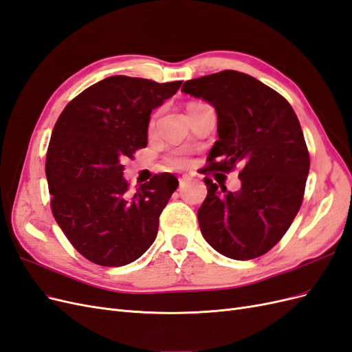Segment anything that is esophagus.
I'll return each mask as SVG.
<instances>
[{
  "mask_svg": "<svg viewBox=\"0 0 352 352\" xmlns=\"http://www.w3.org/2000/svg\"><path fill=\"white\" fill-rule=\"evenodd\" d=\"M190 180V177L189 176H182V177H179V185H180V189H182L188 182Z\"/></svg>",
  "mask_w": 352,
  "mask_h": 352,
  "instance_id": "1",
  "label": "esophagus"
}]
</instances>
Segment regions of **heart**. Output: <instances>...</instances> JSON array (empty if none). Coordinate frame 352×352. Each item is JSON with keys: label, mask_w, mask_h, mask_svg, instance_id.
<instances>
[{"label": "heart", "mask_w": 352, "mask_h": 352, "mask_svg": "<svg viewBox=\"0 0 352 352\" xmlns=\"http://www.w3.org/2000/svg\"><path fill=\"white\" fill-rule=\"evenodd\" d=\"M153 124H154V122H151V126ZM168 162H170V164H173L176 167H182V166L188 164V158L184 151H175L168 155Z\"/></svg>", "instance_id": "b5f03b06"}]
</instances>
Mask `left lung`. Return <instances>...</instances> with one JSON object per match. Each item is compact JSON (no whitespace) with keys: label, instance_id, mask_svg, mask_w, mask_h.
<instances>
[{"label":"left lung","instance_id":"left-lung-1","mask_svg":"<svg viewBox=\"0 0 352 352\" xmlns=\"http://www.w3.org/2000/svg\"><path fill=\"white\" fill-rule=\"evenodd\" d=\"M182 92L217 113L219 140L208 153V170L242 167L236 192L204 179L202 236L228 258L260 257L282 239L302 202L310 155L298 117L282 95L235 70L188 80Z\"/></svg>","mask_w":352,"mask_h":352}]
</instances>
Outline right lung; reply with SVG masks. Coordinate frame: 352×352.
I'll use <instances>...</instances> for the list:
<instances>
[{"mask_svg": "<svg viewBox=\"0 0 352 352\" xmlns=\"http://www.w3.org/2000/svg\"><path fill=\"white\" fill-rule=\"evenodd\" d=\"M180 83L110 76L79 94L58 117L45 163L51 210L73 247L95 264L126 265L155 241L177 179L155 175L129 194L123 162L146 146L151 111Z\"/></svg>", "mask_w": 352, "mask_h": 352, "instance_id": "1", "label": "right lung"}]
</instances>
